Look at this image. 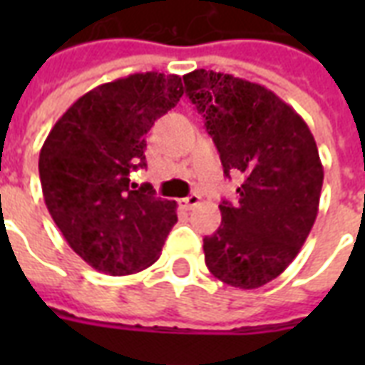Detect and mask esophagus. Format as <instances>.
Wrapping results in <instances>:
<instances>
[{
	"label": "esophagus",
	"mask_w": 365,
	"mask_h": 365,
	"mask_svg": "<svg viewBox=\"0 0 365 365\" xmlns=\"http://www.w3.org/2000/svg\"><path fill=\"white\" fill-rule=\"evenodd\" d=\"M182 202H183V206H185V208H195L197 205H200V195L191 193L189 197L182 199Z\"/></svg>",
	"instance_id": "esophagus-1"
}]
</instances>
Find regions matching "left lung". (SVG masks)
Here are the masks:
<instances>
[{"label": "left lung", "instance_id": "obj_1", "mask_svg": "<svg viewBox=\"0 0 365 365\" xmlns=\"http://www.w3.org/2000/svg\"><path fill=\"white\" fill-rule=\"evenodd\" d=\"M185 93L205 117L223 174L242 178L239 202L220 205L222 225L205 237L208 271L240 289L271 282L299 254L320 205L324 166L303 117L257 83L195 70Z\"/></svg>", "mask_w": 365, "mask_h": 365}]
</instances>
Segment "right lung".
I'll list each match as a JSON object with an SVG mask.
<instances>
[{
	"label": "right lung",
	"mask_w": 365,
	"mask_h": 365,
	"mask_svg": "<svg viewBox=\"0 0 365 365\" xmlns=\"http://www.w3.org/2000/svg\"><path fill=\"white\" fill-rule=\"evenodd\" d=\"M182 77L132 73L76 100L39 153L43 199L66 242L111 277L148 269L178 222L176 202L130 183L145 166V134L180 102Z\"/></svg>",
	"instance_id": "obj_1"
}]
</instances>
